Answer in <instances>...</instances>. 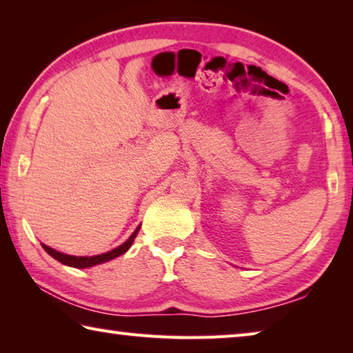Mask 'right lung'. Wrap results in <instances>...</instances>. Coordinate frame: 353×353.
<instances>
[{
	"label": "right lung",
	"mask_w": 353,
	"mask_h": 353,
	"mask_svg": "<svg viewBox=\"0 0 353 353\" xmlns=\"http://www.w3.org/2000/svg\"><path fill=\"white\" fill-rule=\"evenodd\" d=\"M139 230H140V225L137 227L134 234L130 235L128 240L121 244V246L112 249V250H109V252H104V254H101V255H93V256H74V255L62 254V252H59V250H56V249L46 246V244H41V248H43L46 252L52 256V259H56L57 261L63 263V265L71 266V268H77V270H83V268H92L94 265H101V263L110 261L113 259H117V256L123 255L124 252H128L129 248L132 246V243L135 240L137 234H139Z\"/></svg>",
	"instance_id": "1"
}]
</instances>
